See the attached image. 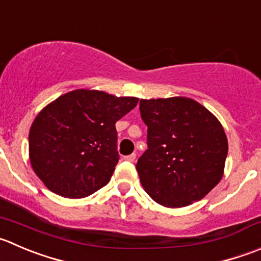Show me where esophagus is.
<instances>
[{"instance_id": "1", "label": "esophagus", "mask_w": 261, "mask_h": 261, "mask_svg": "<svg viewBox=\"0 0 261 261\" xmlns=\"http://www.w3.org/2000/svg\"><path fill=\"white\" fill-rule=\"evenodd\" d=\"M125 159H126V161H128V162H134L136 159V154L133 153V154H130V155H126Z\"/></svg>"}]
</instances>
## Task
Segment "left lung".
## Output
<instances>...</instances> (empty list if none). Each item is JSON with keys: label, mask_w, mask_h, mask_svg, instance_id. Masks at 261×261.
I'll return each mask as SVG.
<instances>
[{"label": "left lung", "mask_w": 261, "mask_h": 261, "mask_svg": "<svg viewBox=\"0 0 261 261\" xmlns=\"http://www.w3.org/2000/svg\"><path fill=\"white\" fill-rule=\"evenodd\" d=\"M148 149L139 158L146 194L166 208L201 200L224 173L228 140L218 118L186 97L140 100Z\"/></svg>", "instance_id": "left-lung-1"}]
</instances>
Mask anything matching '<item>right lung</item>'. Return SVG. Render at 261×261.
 <instances>
[{"mask_svg": "<svg viewBox=\"0 0 261 261\" xmlns=\"http://www.w3.org/2000/svg\"><path fill=\"white\" fill-rule=\"evenodd\" d=\"M139 98L76 89L48 103L29 131V161L48 190L87 198L110 182L118 162L115 123Z\"/></svg>", "mask_w": 261, "mask_h": 261, "instance_id": "add662e5", "label": "right lung"}]
</instances>
